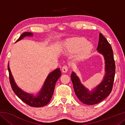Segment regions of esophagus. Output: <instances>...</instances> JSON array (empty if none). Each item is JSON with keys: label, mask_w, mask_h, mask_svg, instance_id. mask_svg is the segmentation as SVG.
<instances>
[{"label": "esophagus", "mask_w": 125, "mask_h": 125, "mask_svg": "<svg viewBox=\"0 0 125 125\" xmlns=\"http://www.w3.org/2000/svg\"><path fill=\"white\" fill-rule=\"evenodd\" d=\"M62 72L63 73H66L68 71V67L66 65H63L62 68Z\"/></svg>", "instance_id": "1"}]
</instances>
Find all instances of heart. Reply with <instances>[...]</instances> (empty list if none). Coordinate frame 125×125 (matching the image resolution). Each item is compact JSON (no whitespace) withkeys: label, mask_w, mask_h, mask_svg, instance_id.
Returning a JSON list of instances; mask_svg holds the SVG:
<instances>
[{"label":"heart","mask_w":125,"mask_h":125,"mask_svg":"<svg viewBox=\"0 0 125 125\" xmlns=\"http://www.w3.org/2000/svg\"><path fill=\"white\" fill-rule=\"evenodd\" d=\"M90 48V46L88 43L87 41L83 39H77L73 40L68 43L67 50L71 53L80 50L79 56L84 57L88 53Z\"/></svg>","instance_id":"1"}]
</instances>
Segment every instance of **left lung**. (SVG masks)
Segmentation results:
<instances>
[{
  "label": "left lung",
  "mask_w": 125,
  "mask_h": 125,
  "mask_svg": "<svg viewBox=\"0 0 125 125\" xmlns=\"http://www.w3.org/2000/svg\"><path fill=\"white\" fill-rule=\"evenodd\" d=\"M98 52L102 54L105 60V74L100 84L89 92L81 83L75 73L73 72L71 75L73 88L79 100L86 105L96 104L109 95L113 87L115 74V63L113 51L110 44L106 38L99 33Z\"/></svg>",
  "instance_id": "1"
}]
</instances>
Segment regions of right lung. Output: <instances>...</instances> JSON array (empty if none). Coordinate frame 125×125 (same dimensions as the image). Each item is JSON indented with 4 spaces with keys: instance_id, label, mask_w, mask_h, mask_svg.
I'll list each match as a JSON object with an SVG mask.
<instances>
[{
    "instance_id": "1",
    "label": "right lung",
    "mask_w": 125,
    "mask_h": 125,
    "mask_svg": "<svg viewBox=\"0 0 125 125\" xmlns=\"http://www.w3.org/2000/svg\"><path fill=\"white\" fill-rule=\"evenodd\" d=\"M32 36L33 34L31 32H25L20 36L16 42L20 41L25 36ZM8 69L9 71L10 85L13 92L23 102L32 107H42L46 105L50 102L53 94L55 84L61 75V72L60 68H57L51 72L46 78L39 94L35 96L32 94H28L24 92L17 86L10 71L9 63L8 65Z\"/></svg>"
}]
</instances>
